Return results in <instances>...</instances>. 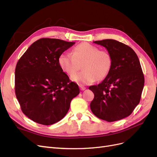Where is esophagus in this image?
<instances>
[{
    "label": "esophagus",
    "mask_w": 157,
    "mask_h": 157,
    "mask_svg": "<svg viewBox=\"0 0 157 157\" xmlns=\"http://www.w3.org/2000/svg\"><path fill=\"white\" fill-rule=\"evenodd\" d=\"M79 87H80V90H86V87L84 86L83 85H81V84H80V85H79Z\"/></svg>",
    "instance_id": "1"
}]
</instances>
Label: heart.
<instances>
[{
    "label": "heart",
    "mask_w": 157,
    "mask_h": 157,
    "mask_svg": "<svg viewBox=\"0 0 157 157\" xmlns=\"http://www.w3.org/2000/svg\"><path fill=\"white\" fill-rule=\"evenodd\" d=\"M58 62L63 72L71 77L82 65L83 71L72 77L71 80L84 85L105 78L111 70L112 59L107 51L99 50L96 46L83 42L76 46L71 54H61Z\"/></svg>",
    "instance_id": "b5f03b06"
}]
</instances>
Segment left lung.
Instances as JSON below:
<instances>
[{"label":"left lung","mask_w":157,"mask_h":157,"mask_svg":"<svg viewBox=\"0 0 157 157\" xmlns=\"http://www.w3.org/2000/svg\"><path fill=\"white\" fill-rule=\"evenodd\" d=\"M107 50L112 59L111 70L98 85L89 87L94 94L92 113L100 119L113 122L131 115L138 105L144 86V75L136 52L113 39L94 41Z\"/></svg>","instance_id":"8db88e82"}]
</instances>
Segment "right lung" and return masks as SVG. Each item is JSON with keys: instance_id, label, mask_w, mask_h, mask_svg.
Masks as SVG:
<instances>
[{"instance_id": "add662e5", "label": "right lung", "mask_w": 157, "mask_h": 157, "mask_svg": "<svg viewBox=\"0 0 157 157\" xmlns=\"http://www.w3.org/2000/svg\"><path fill=\"white\" fill-rule=\"evenodd\" d=\"M75 42L42 38L29 47L15 70V92L22 112L43 125L58 122L68 112L78 85L63 72L58 59Z\"/></svg>"}]
</instances>
